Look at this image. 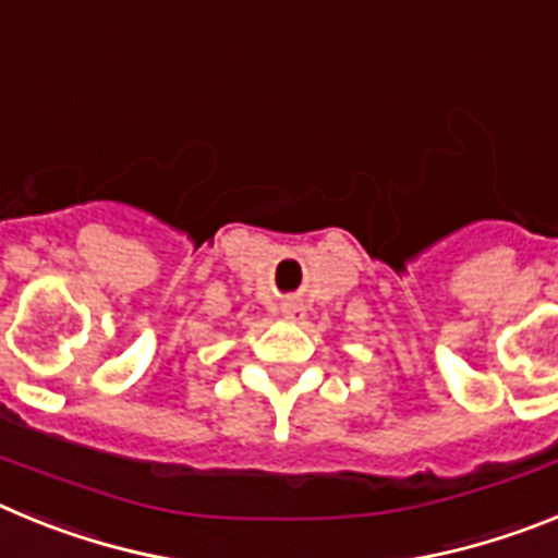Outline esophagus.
I'll list each match as a JSON object with an SVG mask.
<instances>
[{
	"label": "esophagus",
	"mask_w": 558,
	"mask_h": 558,
	"mask_svg": "<svg viewBox=\"0 0 558 558\" xmlns=\"http://www.w3.org/2000/svg\"><path fill=\"white\" fill-rule=\"evenodd\" d=\"M282 313H284V318H290V322H302V318H304V307H302V304H295V302L284 304Z\"/></svg>",
	"instance_id": "obj_1"
}]
</instances>
